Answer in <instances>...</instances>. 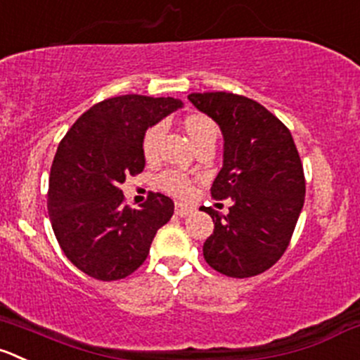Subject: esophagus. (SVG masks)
Listing matches in <instances>:
<instances>
[{
  "label": "esophagus",
  "instance_id": "obj_1",
  "mask_svg": "<svg viewBox=\"0 0 360 360\" xmlns=\"http://www.w3.org/2000/svg\"><path fill=\"white\" fill-rule=\"evenodd\" d=\"M193 212V207L188 204H183V202H176V214L184 218V216H190Z\"/></svg>",
  "mask_w": 360,
  "mask_h": 360
}]
</instances>
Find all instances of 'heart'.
Returning <instances> with one entry per match:
<instances>
[{
	"instance_id": "heart-1",
	"label": "heart",
	"mask_w": 360,
	"mask_h": 360,
	"mask_svg": "<svg viewBox=\"0 0 360 360\" xmlns=\"http://www.w3.org/2000/svg\"><path fill=\"white\" fill-rule=\"evenodd\" d=\"M184 128H186L188 135L193 139V142H197L198 139L204 137L207 131L216 130L214 123H212L209 117L200 116V114H191V116H188L186 120H184ZM162 135H163L162 123L153 124V127H149L148 130H146L144 137H142V153H144V156L148 160L156 158V155H158ZM156 184H158L163 191L174 195V197H188V195L191 193L190 177H188L184 172H181V170H174V169L165 170V172H162L158 177H156Z\"/></svg>"
}]
</instances>
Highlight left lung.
Here are the masks:
<instances>
[{
    "mask_svg": "<svg viewBox=\"0 0 360 360\" xmlns=\"http://www.w3.org/2000/svg\"><path fill=\"white\" fill-rule=\"evenodd\" d=\"M188 100L221 130L223 167L211 195L233 202L229 214L202 207L214 223L204 258L225 276H257L285 253L304 205V170L294 139L274 114L246 96L191 93Z\"/></svg>",
    "mask_w": 360,
    "mask_h": 360,
    "instance_id": "8db88e82",
    "label": "left lung"
}]
</instances>
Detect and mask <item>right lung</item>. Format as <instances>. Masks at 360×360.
Here are the masks:
<instances>
[{
	"label": "right lung",
	"instance_id": "right-lung-1",
	"mask_svg": "<svg viewBox=\"0 0 360 360\" xmlns=\"http://www.w3.org/2000/svg\"><path fill=\"white\" fill-rule=\"evenodd\" d=\"M183 102L124 95L86 110L59 142L49 177V218L63 253L87 276L123 280L148 258L174 202L149 193L141 209L124 205L121 184L144 170L146 130Z\"/></svg>",
	"mask_w": 360,
	"mask_h": 360
}]
</instances>
